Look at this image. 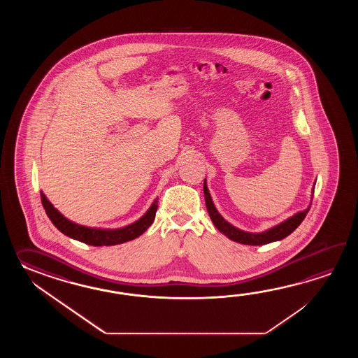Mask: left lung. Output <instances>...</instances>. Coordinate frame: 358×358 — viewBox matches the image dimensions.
Here are the masks:
<instances>
[{
    "mask_svg": "<svg viewBox=\"0 0 358 358\" xmlns=\"http://www.w3.org/2000/svg\"><path fill=\"white\" fill-rule=\"evenodd\" d=\"M315 184H316V180L313 182V185H312L311 201L312 197H313ZM203 193H205L206 207H207V211H208V215L213 220V225L224 236H228L229 239L234 241L236 243L248 244V245H262V244L273 243L276 241H282L299 227V224L303 221L306 215L310 210V207H311V201H310V205L307 206V208H304L303 211H298V213L288 217L287 220L279 222L278 225H275L273 228L266 229V230L259 231V233H251V231H245L242 229L236 228L233 224H230L229 221L225 220L221 216V213L217 211V208L213 205V198L210 194V190L207 188L206 179L203 182Z\"/></svg>",
    "mask_w": 358,
    "mask_h": 358,
    "instance_id": "1",
    "label": "left lung"
}]
</instances>
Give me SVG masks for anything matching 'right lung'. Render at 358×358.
Wrapping results in <instances>:
<instances>
[{
    "instance_id": "add662e5",
    "label": "right lung",
    "mask_w": 358,
    "mask_h": 358,
    "mask_svg": "<svg viewBox=\"0 0 358 358\" xmlns=\"http://www.w3.org/2000/svg\"><path fill=\"white\" fill-rule=\"evenodd\" d=\"M42 205L46 210L47 216L50 217L51 222L56 228L60 230L62 234L68 236L71 239L79 241L82 243L102 247V245H116V244L125 243L142 236L147 229L151 227L156 211H157V198L153 199L152 205L145 211L143 216H141L137 221L131 222L129 225H125L122 228L106 229L94 228V227H85L76 224L74 221L69 220L62 213L55 207L46 194L41 192Z\"/></svg>"
}]
</instances>
